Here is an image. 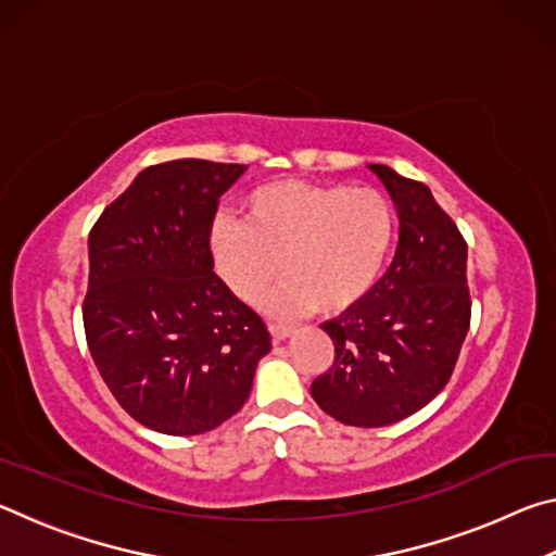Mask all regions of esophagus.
Here are the masks:
<instances>
[{
    "label": "esophagus",
    "mask_w": 556,
    "mask_h": 556,
    "mask_svg": "<svg viewBox=\"0 0 556 556\" xmlns=\"http://www.w3.org/2000/svg\"><path fill=\"white\" fill-rule=\"evenodd\" d=\"M269 333L275 341H287V338L294 333V328L291 326H285V324H269Z\"/></svg>",
    "instance_id": "34e87169"
}]
</instances>
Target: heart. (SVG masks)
Returning a JSON list of instances; mask_svg holds the SVG:
<instances>
[{
	"mask_svg": "<svg viewBox=\"0 0 556 556\" xmlns=\"http://www.w3.org/2000/svg\"><path fill=\"white\" fill-rule=\"evenodd\" d=\"M394 230L392 201L378 188L285 178L244 199V220L218 215L211 252L225 285L250 304L285 271L265 301L269 314H341L378 285Z\"/></svg>",
	"mask_w": 556,
	"mask_h": 556,
	"instance_id": "1",
	"label": "heart"
}]
</instances>
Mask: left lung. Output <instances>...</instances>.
Listing matches in <instances>:
<instances>
[{
    "label": "left lung",
    "instance_id": "8db88e82",
    "mask_svg": "<svg viewBox=\"0 0 556 556\" xmlns=\"http://www.w3.org/2000/svg\"><path fill=\"white\" fill-rule=\"evenodd\" d=\"M392 195L400 240L392 265L355 306L321 328L336 345L312 384L318 407L348 427H388L444 390L470 324L468 248L429 188L368 164Z\"/></svg>",
    "mask_w": 556,
    "mask_h": 556
}]
</instances>
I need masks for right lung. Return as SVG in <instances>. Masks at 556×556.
Returning a JSON list of instances; mask_svg holds the SVG:
<instances>
[{
    "mask_svg": "<svg viewBox=\"0 0 556 556\" xmlns=\"http://www.w3.org/2000/svg\"><path fill=\"white\" fill-rule=\"evenodd\" d=\"M244 172L205 159L149 166L90 230V355L122 409L168 437L240 412L271 351L265 321L213 271V215Z\"/></svg>",
    "mask_w": 556,
    "mask_h": 556,
    "instance_id": "1",
    "label": "right lung"
}]
</instances>
